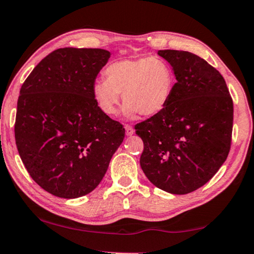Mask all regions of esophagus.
Segmentation results:
<instances>
[{
	"mask_svg": "<svg viewBox=\"0 0 254 254\" xmlns=\"http://www.w3.org/2000/svg\"><path fill=\"white\" fill-rule=\"evenodd\" d=\"M126 133H127V135H132L134 133V128L132 127L131 126H128V124H127V126H126Z\"/></svg>",
	"mask_w": 254,
	"mask_h": 254,
	"instance_id": "34e87169",
	"label": "esophagus"
}]
</instances>
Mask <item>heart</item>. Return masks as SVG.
<instances>
[{
  "instance_id": "b5f03b06",
  "label": "heart",
  "mask_w": 254,
  "mask_h": 254,
  "mask_svg": "<svg viewBox=\"0 0 254 254\" xmlns=\"http://www.w3.org/2000/svg\"><path fill=\"white\" fill-rule=\"evenodd\" d=\"M104 75L105 80H97L92 86L98 107L107 115L115 114L122 94L123 113L128 118L162 113L171 102L176 83L173 66L157 56L118 60L106 67Z\"/></svg>"
}]
</instances>
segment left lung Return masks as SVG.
Masks as SVG:
<instances>
[{
  "label": "left lung",
  "mask_w": 254,
  "mask_h": 254,
  "mask_svg": "<svg viewBox=\"0 0 254 254\" xmlns=\"http://www.w3.org/2000/svg\"><path fill=\"white\" fill-rule=\"evenodd\" d=\"M175 71L166 108L134 127L143 141L140 165L160 190L187 194L212 179L232 143L233 99L223 75L198 55L164 50Z\"/></svg>",
  "instance_id": "1"
}]
</instances>
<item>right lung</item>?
Here are the masks:
<instances>
[{
	"mask_svg": "<svg viewBox=\"0 0 254 254\" xmlns=\"http://www.w3.org/2000/svg\"><path fill=\"white\" fill-rule=\"evenodd\" d=\"M110 56L102 48H59L20 89L14 124L20 158L31 179L59 198H79L96 189L123 142V126L92 96Z\"/></svg>",
	"mask_w": 254,
	"mask_h": 254,
	"instance_id": "add662e5",
	"label": "right lung"
}]
</instances>
